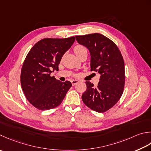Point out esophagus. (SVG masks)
I'll use <instances>...</instances> for the list:
<instances>
[{
    "instance_id": "34e87169",
    "label": "esophagus",
    "mask_w": 151,
    "mask_h": 151,
    "mask_svg": "<svg viewBox=\"0 0 151 151\" xmlns=\"http://www.w3.org/2000/svg\"><path fill=\"white\" fill-rule=\"evenodd\" d=\"M71 82H72V85L73 86H75V85H76V84L78 83V81H76V80H73V81H71Z\"/></svg>"
}]
</instances>
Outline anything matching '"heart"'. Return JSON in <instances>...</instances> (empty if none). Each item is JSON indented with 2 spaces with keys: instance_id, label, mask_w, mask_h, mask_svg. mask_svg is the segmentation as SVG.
I'll return each mask as SVG.
<instances>
[{
  "instance_id": "1",
  "label": "heart",
  "mask_w": 151,
  "mask_h": 151,
  "mask_svg": "<svg viewBox=\"0 0 151 151\" xmlns=\"http://www.w3.org/2000/svg\"><path fill=\"white\" fill-rule=\"evenodd\" d=\"M74 52L75 54L78 57L79 55L84 54V53H87V48L83 45H76L75 48H74Z\"/></svg>"
}]
</instances>
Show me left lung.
I'll return each instance as SVG.
<instances>
[{
    "mask_svg": "<svg viewBox=\"0 0 151 151\" xmlns=\"http://www.w3.org/2000/svg\"><path fill=\"white\" fill-rule=\"evenodd\" d=\"M77 42L88 48L91 55V71L101 75L95 86L86 82L87 89L82 99L88 107L98 113L112 108L122 96L125 84L124 61L113 41L99 33L76 36Z\"/></svg>",
    "mask_w": 151,
    "mask_h": 151,
    "instance_id": "obj_1",
    "label": "left lung"
}]
</instances>
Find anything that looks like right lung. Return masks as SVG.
Instances as JSON below:
<instances>
[{
	"label": "right lung",
	"instance_id": "right-lung-1",
	"mask_svg": "<svg viewBox=\"0 0 151 151\" xmlns=\"http://www.w3.org/2000/svg\"><path fill=\"white\" fill-rule=\"evenodd\" d=\"M75 37L40 40L32 47L21 70V85L29 103L38 110H50L63 101L71 82L52 76L58 70L62 56L75 42Z\"/></svg>",
	"mask_w": 151,
	"mask_h": 151
}]
</instances>
